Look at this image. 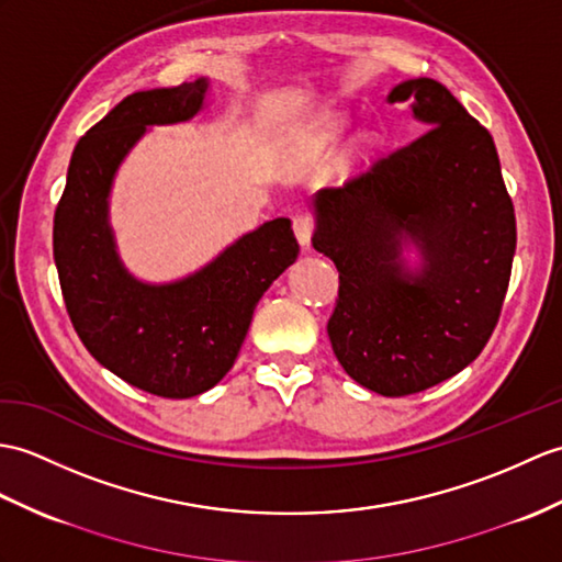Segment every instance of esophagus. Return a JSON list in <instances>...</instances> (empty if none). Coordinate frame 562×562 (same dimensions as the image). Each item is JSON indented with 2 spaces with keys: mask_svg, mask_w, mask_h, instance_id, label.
I'll return each instance as SVG.
<instances>
[{
  "mask_svg": "<svg viewBox=\"0 0 562 562\" xmlns=\"http://www.w3.org/2000/svg\"><path fill=\"white\" fill-rule=\"evenodd\" d=\"M292 227H294V234H296L299 244H302L304 249H308L311 237H313V229H316V222H313V217L308 213H299V215H294Z\"/></svg>",
  "mask_w": 562,
  "mask_h": 562,
  "instance_id": "esophagus-1",
  "label": "esophagus"
}]
</instances>
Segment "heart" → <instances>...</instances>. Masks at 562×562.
Segmentation results:
<instances>
[{"label": "heart", "mask_w": 562, "mask_h": 562, "mask_svg": "<svg viewBox=\"0 0 562 562\" xmlns=\"http://www.w3.org/2000/svg\"><path fill=\"white\" fill-rule=\"evenodd\" d=\"M345 128H347V122L342 114H323L296 134V146L308 155H318L325 148H330L333 143L340 140Z\"/></svg>", "instance_id": "b5f03b06"}]
</instances>
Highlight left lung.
Masks as SVG:
<instances>
[{
  "instance_id": "left-lung-1",
  "label": "left lung",
  "mask_w": 562,
  "mask_h": 562,
  "mask_svg": "<svg viewBox=\"0 0 562 562\" xmlns=\"http://www.w3.org/2000/svg\"><path fill=\"white\" fill-rule=\"evenodd\" d=\"M387 102H409L428 132L342 189H321L311 241L340 272L328 321L337 361L359 385L404 397L486 347L517 227L491 134L446 86L412 78ZM407 243L423 254L419 269L403 263Z\"/></svg>"
}]
</instances>
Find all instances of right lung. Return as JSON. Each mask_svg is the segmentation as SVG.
I'll return each instance as SVG.
<instances>
[{
	"label": "right lung",
	"mask_w": 562,
	"mask_h": 562,
	"mask_svg": "<svg viewBox=\"0 0 562 562\" xmlns=\"http://www.w3.org/2000/svg\"><path fill=\"white\" fill-rule=\"evenodd\" d=\"M205 93V78L140 90L88 128L52 229L61 296L86 349L128 385L169 400L225 378L260 296L299 256L292 222L276 217L184 280L148 284L124 268L108 220L116 169L148 126L191 120Z\"/></svg>",
	"instance_id": "right-lung-1"
}]
</instances>
